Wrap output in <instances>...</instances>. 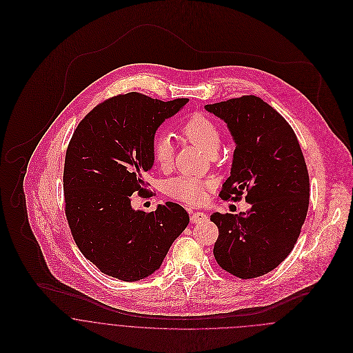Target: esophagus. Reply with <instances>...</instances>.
<instances>
[{"instance_id":"obj_1","label":"esophagus","mask_w":353,"mask_h":353,"mask_svg":"<svg viewBox=\"0 0 353 353\" xmlns=\"http://www.w3.org/2000/svg\"><path fill=\"white\" fill-rule=\"evenodd\" d=\"M190 217H192L193 223H201V221H205L208 219V216L203 212H193Z\"/></svg>"}]
</instances>
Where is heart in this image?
<instances>
[{"mask_svg": "<svg viewBox=\"0 0 353 353\" xmlns=\"http://www.w3.org/2000/svg\"><path fill=\"white\" fill-rule=\"evenodd\" d=\"M179 133L185 140L200 147L208 154H214L221 143L219 125L202 114L189 115L182 122ZM152 159L161 170H165L172 164V147L165 137L160 136L153 140ZM206 188L208 185L197 178L176 176L165 183L164 192L172 199L196 205L203 200Z\"/></svg>", "mask_w": 353, "mask_h": 353, "instance_id": "heart-1", "label": "heart"}]
</instances>
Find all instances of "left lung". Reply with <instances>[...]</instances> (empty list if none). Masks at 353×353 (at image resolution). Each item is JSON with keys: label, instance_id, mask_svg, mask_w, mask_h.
Listing matches in <instances>:
<instances>
[{"label": "left lung", "instance_id": "left-lung-1", "mask_svg": "<svg viewBox=\"0 0 353 353\" xmlns=\"http://www.w3.org/2000/svg\"><path fill=\"white\" fill-rule=\"evenodd\" d=\"M205 108L221 118L234 140L231 175L220 199L246 202V213H213L219 228L213 254L221 269L254 279L277 268L292 252L307 216L310 179L298 137L272 105L243 95Z\"/></svg>", "mask_w": 353, "mask_h": 353}]
</instances>
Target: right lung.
<instances>
[{
  "mask_svg": "<svg viewBox=\"0 0 353 353\" xmlns=\"http://www.w3.org/2000/svg\"><path fill=\"white\" fill-rule=\"evenodd\" d=\"M188 101L117 95L92 108L73 132L63 165L65 214L80 252L107 276L148 277L189 224L179 203L165 202L150 213L130 203L136 194L151 197L144 178L153 165L154 133Z\"/></svg>",
  "mask_w": 353,
  "mask_h": 353,
  "instance_id": "obj_1",
  "label": "right lung"
}]
</instances>
